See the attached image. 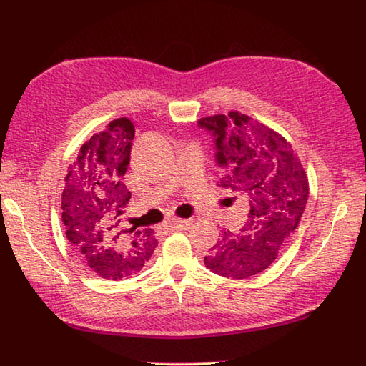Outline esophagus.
<instances>
[{"instance_id":"1","label":"esophagus","mask_w":366,"mask_h":366,"mask_svg":"<svg viewBox=\"0 0 366 366\" xmlns=\"http://www.w3.org/2000/svg\"><path fill=\"white\" fill-rule=\"evenodd\" d=\"M192 224V219H174L169 222V226L175 230H184Z\"/></svg>"}]
</instances>
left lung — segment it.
<instances>
[{
    "label": "left lung",
    "mask_w": 366,
    "mask_h": 366,
    "mask_svg": "<svg viewBox=\"0 0 366 366\" xmlns=\"http://www.w3.org/2000/svg\"><path fill=\"white\" fill-rule=\"evenodd\" d=\"M199 124L216 137L218 186L249 204L240 232L224 230L204 264L219 277H254L277 260L295 232L308 202V175L290 142L254 118L230 110L200 118Z\"/></svg>",
    "instance_id": "1"
}]
</instances>
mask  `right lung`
Segmentation results:
<instances>
[{
  "mask_svg": "<svg viewBox=\"0 0 366 366\" xmlns=\"http://www.w3.org/2000/svg\"><path fill=\"white\" fill-rule=\"evenodd\" d=\"M134 134L129 118L112 120L80 147L64 178L61 221L66 237L89 272L104 280L131 278L158 246L152 229L123 224L131 199L123 175Z\"/></svg>",
  "mask_w": 366,
  "mask_h": 366,
  "instance_id": "obj_1",
  "label": "right lung"
}]
</instances>
